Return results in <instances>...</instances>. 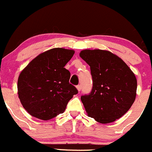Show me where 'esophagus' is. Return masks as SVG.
<instances>
[{"label":"esophagus","mask_w":152,"mask_h":152,"mask_svg":"<svg viewBox=\"0 0 152 152\" xmlns=\"http://www.w3.org/2000/svg\"><path fill=\"white\" fill-rule=\"evenodd\" d=\"M76 88H77L78 91H81V89H82V86H81L80 85H79V86H76Z\"/></svg>","instance_id":"1"}]
</instances>
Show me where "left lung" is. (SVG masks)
I'll return each instance as SVG.
<instances>
[{"label": "left lung", "mask_w": 152, "mask_h": 152, "mask_svg": "<svg viewBox=\"0 0 152 152\" xmlns=\"http://www.w3.org/2000/svg\"><path fill=\"white\" fill-rule=\"evenodd\" d=\"M79 56L90 66L93 88L81 97L88 115L101 124L122 117L137 96L135 74L115 54L102 49H85Z\"/></svg>", "instance_id": "1"}]
</instances>
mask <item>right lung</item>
Segmentation results:
<instances>
[{"label":"right lung","mask_w":152,"mask_h":152,"mask_svg":"<svg viewBox=\"0 0 152 152\" xmlns=\"http://www.w3.org/2000/svg\"><path fill=\"white\" fill-rule=\"evenodd\" d=\"M74 53L73 49L54 48L39 54L22 69L17 85L18 98L31 115L50 120L63 113L78 93L64 68Z\"/></svg>","instance_id":"1"}]
</instances>
